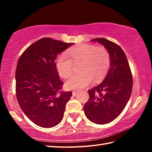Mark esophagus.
<instances>
[{"mask_svg":"<svg viewBox=\"0 0 152 152\" xmlns=\"http://www.w3.org/2000/svg\"><path fill=\"white\" fill-rule=\"evenodd\" d=\"M78 94V92H76V91L72 92V95H73L74 96H76Z\"/></svg>","mask_w":152,"mask_h":152,"instance_id":"1","label":"esophagus"}]
</instances>
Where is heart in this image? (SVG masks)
Instances as JSON below:
<instances>
[{"label":"heart","mask_w":152,"mask_h":152,"mask_svg":"<svg viewBox=\"0 0 152 152\" xmlns=\"http://www.w3.org/2000/svg\"><path fill=\"white\" fill-rule=\"evenodd\" d=\"M67 54L71 59L65 53H61L56 60V69L60 76L68 78L73 72V62H81L79 67L81 74H75L66 82L65 86L68 90L80 91L90 85L93 78L96 81L101 80L110 65L109 53L103 47L81 43L71 48Z\"/></svg>","instance_id":"obj_1"}]
</instances>
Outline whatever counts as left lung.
<instances>
[{
  "instance_id": "left-lung-1",
  "label": "left lung",
  "mask_w": 152,
  "mask_h": 152,
  "mask_svg": "<svg viewBox=\"0 0 152 152\" xmlns=\"http://www.w3.org/2000/svg\"><path fill=\"white\" fill-rule=\"evenodd\" d=\"M107 49L110 68L103 81L88 91L89 99L84 106L87 119L96 124H107L122 113L129 99L133 78L125 53L119 45L104 38L91 40Z\"/></svg>"
}]
</instances>
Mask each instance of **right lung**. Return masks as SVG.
<instances>
[{
  "instance_id": "obj_1",
  "label": "right lung",
  "mask_w": 152,
  "mask_h": 152,
  "mask_svg": "<svg viewBox=\"0 0 152 152\" xmlns=\"http://www.w3.org/2000/svg\"><path fill=\"white\" fill-rule=\"evenodd\" d=\"M74 43L49 37L29 45L18 60L15 80L17 101L25 115L39 127L50 128L64 117L72 92H61L55 60Z\"/></svg>"
}]
</instances>
